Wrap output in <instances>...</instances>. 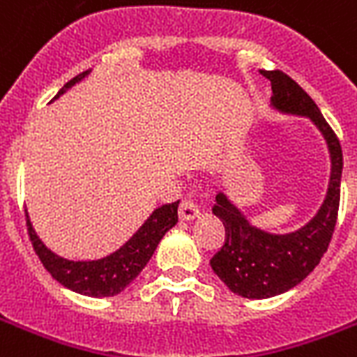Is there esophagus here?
I'll use <instances>...</instances> for the list:
<instances>
[{
	"label": "esophagus",
	"mask_w": 357,
	"mask_h": 357,
	"mask_svg": "<svg viewBox=\"0 0 357 357\" xmlns=\"http://www.w3.org/2000/svg\"><path fill=\"white\" fill-rule=\"evenodd\" d=\"M198 215H200V209H198V206L190 198H183V200L179 202V218L181 220H192Z\"/></svg>",
	"instance_id": "obj_1"
}]
</instances>
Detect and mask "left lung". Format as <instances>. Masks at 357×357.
Returning <instances> with one entry per match:
<instances>
[{"label": "left lung", "instance_id": "1", "mask_svg": "<svg viewBox=\"0 0 357 357\" xmlns=\"http://www.w3.org/2000/svg\"><path fill=\"white\" fill-rule=\"evenodd\" d=\"M261 74L271 79L272 105L278 111L310 116L321 129L330 148L332 176L326 200L313 220L287 235L254 228L222 192L217 195L213 213L222 220L226 238L209 263L215 274L244 298H271L285 293L319 265L337 222L343 172V151L337 135L307 92L282 70H263Z\"/></svg>", "mask_w": 357, "mask_h": 357}]
</instances>
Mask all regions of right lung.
<instances>
[{
	"mask_svg": "<svg viewBox=\"0 0 357 357\" xmlns=\"http://www.w3.org/2000/svg\"><path fill=\"white\" fill-rule=\"evenodd\" d=\"M86 74H89V70L75 75L74 79H70L55 98H59L66 89L83 79ZM178 204L179 200L157 207L150 215V218L140 226L139 231L129 238L122 248L98 261H68L64 257H59L52 250L46 248V244L42 243L38 235L35 234L27 213H25V222H27V234L33 243V248H35L38 259L42 261V265L46 266V271L64 287L85 294V296L100 298V296H114V294L122 293L123 289L139 276L140 271L151 259L162 235L178 222Z\"/></svg>",
	"mask_w": 357,
	"mask_h": 357,
	"instance_id": "right-lung-1",
	"label": "right lung"
}]
</instances>
